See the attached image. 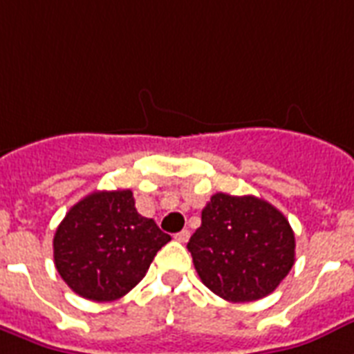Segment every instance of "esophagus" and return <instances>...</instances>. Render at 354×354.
Listing matches in <instances>:
<instances>
[{
  "label": "esophagus",
  "instance_id": "1",
  "mask_svg": "<svg viewBox=\"0 0 354 354\" xmlns=\"http://www.w3.org/2000/svg\"><path fill=\"white\" fill-rule=\"evenodd\" d=\"M175 240H177V242H180V243H186L188 242V240H190V231H180V232H177V234H175Z\"/></svg>",
  "mask_w": 354,
  "mask_h": 354
}]
</instances>
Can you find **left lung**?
Wrapping results in <instances>:
<instances>
[{"mask_svg":"<svg viewBox=\"0 0 354 354\" xmlns=\"http://www.w3.org/2000/svg\"><path fill=\"white\" fill-rule=\"evenodd\" d=\"M203 284L232 303L270 295L295 262V236L271 203L218 192L188 242Z\"/></svg>","mask_w":354,"mask_h":354,"instance_id":"left-lung-1","label":"left lung"}]
</instances>
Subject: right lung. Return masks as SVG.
<instances>
[{"label": "right lung", "instance_id": "add662e5", "mask_svg": "<svg viewBox=\"0 0 354 354\" xmlns=\"http://www.w3.org/2000/svg\"><path fill=\"white\" fill-rule=\"evenodd\" d=\"M169 234L136 212L131 190L92 192L57 227L55 268L84 299L114 301L138 284Z\"/></svg>", "mask_w": 354, "mask_h": 354}]
</instances>
